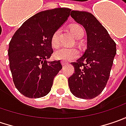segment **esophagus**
<instances>
[{
    "label": "esophagus",
    "instance_id": "1",
    "mask_svg": "<svg viewBox=\"0 0 126 126\" xmlns=\"http://www.w3.org/2000/svg\"><path fill=\"white\" fill-rule=\"evenodd\" d=\"M61 63H62V66H65L69 64V62H65V61H63V60L61 62Z\"/></svg>",
    "mask_w": 126,
    "mask_h": 126
}]
</instances>
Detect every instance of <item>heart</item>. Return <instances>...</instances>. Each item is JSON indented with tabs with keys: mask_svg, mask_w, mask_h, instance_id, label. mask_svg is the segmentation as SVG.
Returning <instances> with one entry per match:
<instances>
[{
	"mask_svg": "<svg viewBox=\"0 0 126 126\" xmlns=\"http://www.w3.org/2000/svg\"><path fill=\"white\" fill-rule=\"evenodd\" d=\"M71 31L74 35V36L77 38H80L84 34V31L80 25H73L71 28ZM60 29H57L51 37V44L53 47H57L60 44ZM79 55V51L76 47H62L55 51V52L54 53V57L55 59L63 61H71L74 60L78 57Z\"/></svg>",
	"mask_w": 126,
	"mask_h": 126,
	"instance_id": "b5f03b06",
	"label": "heart"
}]
</instances>
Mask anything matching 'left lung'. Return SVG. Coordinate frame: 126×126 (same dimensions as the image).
Masks as SVG:
<instances>
[{"mask_svg": "<svg viewBox=\"0 0 126 126\" xmlns=\"http://www.w3.org/2000/svg\"><path fill=\"white\" fill-rule=\"evenodd\" d=\"M71 16L84 27L88 41L83 55L71 63L74 72L68 79L69 89L76 97L93 99L102 92L109 80L116 54V43L91 13L72 10Z\"/></svg>", "mask_w": 126, "mask_h": 126, "instance_id": "1", "label": "left lung"}]
</instances>
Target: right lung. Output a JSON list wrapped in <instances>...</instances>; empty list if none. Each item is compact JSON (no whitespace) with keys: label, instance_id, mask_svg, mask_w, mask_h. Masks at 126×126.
I'll list each match as a JSON object with an SVG mask.
<instances>
[{"label":"right lung","instance_id":"1","mask_svg":"<svg viewBox=\"0 0 126 126\" xmlns=\"http://www.w3.org/2000/svg\"><path fill=\"white\" fill-rule=\"evenodd\" d=\"M71 9L55 8L28 19L13 35L8 56L14 84L29 98H39L50 91L53 79L62 66L60 61L47 62L53 53L51 37L66 21Z\"/></svg>","mask_w":126,"mask_h":126}]
</instances>
